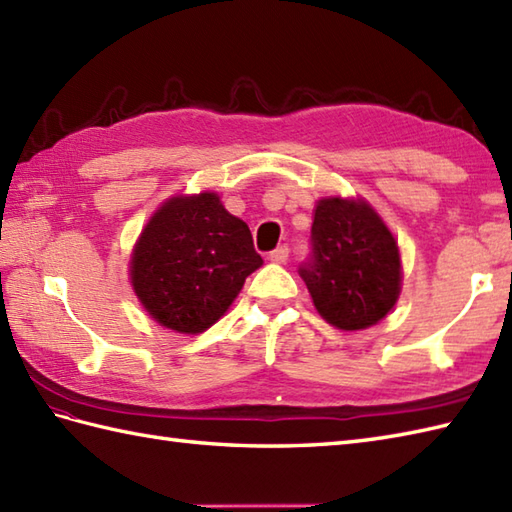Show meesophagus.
I'll return each mask as SVG.
<instances>
[{
	"instance_id": "34e87169",
	"label": "esophagus",
	"mask_w": 512,
	"mask_h": 512,
	"mask_svg": "<svg viewBox=\"0 0 512 512\" xmlns=\"http://www.w3.org/2000/svg\"><path fill=\"white\" fill-rule=\"evenodd\" d=\"M288 255H290V248L284 244V246H277L275 250H270L268 259H270V262H275V264H286Z\"/></svg>"
}]
</instances>
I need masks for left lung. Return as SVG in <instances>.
<instances>
[{
    "instance_id": "left-lung-1",
    "label": "left lung",
    "mask_w": 512,
    "mask_h": 512,
    "mask_svg": "<svg viewBox=\"0 0 512 512\" xmlns=\"http://www.w3.org/2000/svg\"><path fill=\"white\" fill-rule=\"evenodd\" d=\"M299 275L325 321L341 330H365L398 299V246L365 202L321 200L314 211L310 257Z\"/></svg>"
}]
</instances>
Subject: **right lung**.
Returning a JSON list of instances; mask_svg holds the SVG:
<instances>
[{
    "instance_id": "1",
    "label": "right lung",
    "mask_w": 512,
    "mask_h": 512,
    "mask_svg": "<svg viewBox=\"0 0 512 512\" xmlns=\"http://www.w3.org/2000/svg\"><path fill=\"white\" fill-rule=\"evenodd\" d=\"M259 266L246 222L215 193H200L173 198L151 217L132 257V284L160 325L195 334L222 317Z\"/></svg>"
}]
</instances>
